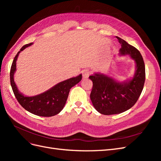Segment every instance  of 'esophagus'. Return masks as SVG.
Returning <instances> with one entry per match:
<instances>
[{"label": "esophagus", "mask_w": 161, "mask_h": 161, "mask_svg": "<svg viewBox=\"0 0 161 161\" xmlns=\"http://www.w3.org/2000/svg\"><path fill=\"white\" fill-rule=\"evenodd\" d=\"M89 75H90V71L89 70L86 69L83 72H82V77H83L84 79H86V78H88Z\"/></svg>", "instance_id": "1"}]
</instances>
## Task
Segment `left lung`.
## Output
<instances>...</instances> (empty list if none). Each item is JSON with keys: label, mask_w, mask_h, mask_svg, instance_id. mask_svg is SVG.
Instances as JSON below:
<instances>
[{"label": "left lung", "mask_w": 161, "mask_h": 161, "mask_svg": "<svg viewBox=\"0 0 161 161\" xmlns=\"http://www.w3.org/2000/svg\"><path fill=\"white\" fill-rule=\"evenodd\" d=\"M121 46V55L129 54L136 62V70L133 79L125 82H117L101 74L89 76L92 81L90 95L95 109L103 115L122 113L133 107L143 90L146 73L143 58L138 50L122 39L116 37Z\"/></svg>", "instance_id": "8db88e82"}]
</instances>
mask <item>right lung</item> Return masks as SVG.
I'll return each mask as SVG.
<instances>
[{
	"instance_id": "obj_1",
	"label": "right lung",
	"mask_w": 161,
	"mask_h": 161,
	"mask_svg": "<svg viewBox=\"0 0 161 161\" xmlns=\"http://www.w3.org/2000/svg\"><path fill=\"white\" fill-rule=\"evenodd\" d=\"M31 44L32 43H30L23 46L14 58L10 71L11 85L16 99L24 109L39 116H53L59 114L64 108L70 89L81 80L82 75L62 81L42 94L34 97H25L17 89L14 82L13 76L16 70V61L19 53Z\"/></svg>"
}]
</instances>
